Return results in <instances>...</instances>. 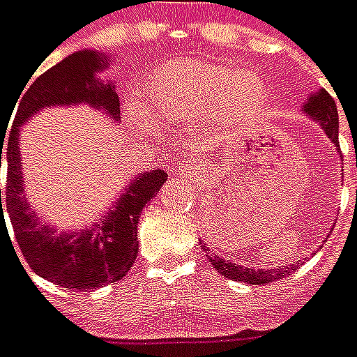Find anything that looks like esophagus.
I'll list each match as a JSON object with an SVG mask.
<instances>
[{"label":"esophagus","instance_id":"1","mask_svg":"<svg viewBox=\"0 0 357 357\" xmlns=\"http://www.w3.org/2000/svg\"><path fill=\"white\" fill-rule=\"evenodd\" d=\"M195 172H197V166L189 162V165L181 166V170H179V174H181V176H185V178H191V176H195Z\"/></svg>","mask_w":357,"mask_h":357}]
</instances>
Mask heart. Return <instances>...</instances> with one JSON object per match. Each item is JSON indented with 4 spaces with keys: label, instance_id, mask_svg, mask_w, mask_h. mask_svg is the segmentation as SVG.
Wrapping results in <instances>:
<instances>
[{
    "label": "heart",
    "instance_id": "heart-1",
    "mask_svg": "<svg viewBox=\"0 0 357 357\" xmlns=\"http://www.w3.org/2000/svg\"><path fill=\"white\" fill-rule=\"evenodd\" d=\"M265 83L252 71L234 73L231 68L204 62L168 66L149 84V105L170 121H192L212 105L218 126H240L257 117L265 104ZM134 119L149 123V115L132 107Z\"/></svg>",
    "mask_w": 357,
    "mask_h": 357
}]
</instances>
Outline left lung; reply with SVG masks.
Masks as SVG:
<instances>
[{"label":"left lung","mask_w":357,"mask_h":357,"mask_svg":"<svg viewBox=\"0 0 357 357\" xmlns=\"http://www.w3.org/2000/svg\"><path fill=\"white\" fill-rule=\"evenodd\" d=\"M303 112L312 117L314 121H318L321 130L326 132L327 138L331 139L335 147L339 149V113H337V104H335L333 96L324 89H319L318 92L310 94V98L303 104ZM204 252L210 253V250ZM208 259L213 265V268L219 274H223L229 280H238V282H248L253 286H261V284H268L274 280H280L287 276L293 271H297L301 266L299 263H291L289 266H282V268H255V266H242L240 263H232V261H225L219 255H208Z\"/></svg>","instance_id":"8db88e82"}]
</instances>
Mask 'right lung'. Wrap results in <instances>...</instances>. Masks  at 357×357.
I'll list each match as a JSON object with an SVG mask.
<instances>
[{"mask_svg":"<svg viewBox=\"0 0 357 357\" xmlns=\"http://www.w3.org/2000/svg\"><path fill=\"white\" fill-rule=\"evenodd\" d=\"M104 68H107L105 54L73 52L41 73L33 83L24 84L13 123H7L0 130V168L1 158L7 160L5 206L1 204L0 189L1 223L5 208L18 248L31 271L71 291L98 289L125 278L138 255L139 215L168 179L165 170H149L136 176L107 215L84 231L56 232L54 227L43 223L38 213L31 212L24 195L18 147L20 126L43 107L75 104H89L119 121L121 105L115 86L96 77Z\"/></svg>","mask_w":357,"mask_h":357,"instance_id":"1","label":"right lung"}]
</instances>
